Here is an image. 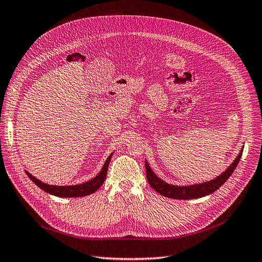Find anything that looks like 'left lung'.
I'll return each mask as SVG.
<instances>
[{"label": "left lung", "instance_id": "8db88e82", "mask_svg": "<svg viewBox=\"0 0 262 262\" xmlns=\"http://www.w3.org/2000/svg\"><path fill=\"white\" fill-rule=\"evenodd\" d=\"M242 155H243V149L237 156V158L234 160V162L225 170V172H223L221 176L215 178L214 180L203 182L200 184H193V185H186V186H178V185L168 184L167 182L162 181L161 179H159L154 173V171L151 170L150 167H149L147 161H145L146 177H147L149 185H150L156 192H158L163 196L170 198V199H178V200L199 199L202 196L208 195V194L219 190L221 186L226 182L227 179L231 176V173H233L234 170L236 169L239 160L242 158Z\"/></svg>", "mask_w": 262, "mask_h": 262}]
</instances>
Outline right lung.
<instances>
[{
    "label": "right lung",
    "instance_id": "add662e5",
    "mask_svg": "<svg viewBox=\"0 0 262 262\" xmlns=\"http://www.w3.org/2000/svg\"><path fill=\"white\" fill-rule=\"evenodd\" d=\"M112 155H113V154H111L108 156V158L106 159L105 163H104V166H103L102 170L100 171V173L96 176L95 178H93L92 180H90V181H88L85 183H82V184L67 185V186L50 185V184H46V183L39 181L38 179H36L31 173H28L27 171H26V174L37 186H39L41 190H43L45 192H47L49 194H52V195L60 196V198L85 196V195H89V194L94 193L98 189H100V186L103 184L104 180H105L107 169H108V164H110V161H111V158H112Z\"/></svg>",
    "mask_w": 262,
    "mask_h": 262
}]
</instances>
